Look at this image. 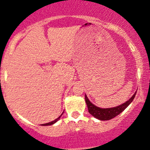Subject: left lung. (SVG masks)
<instances>
[{
    "mask_svg": "<svg viewBox=\"0 0 150 150\" xmlns=\"http://www.w3.org/2000/svg\"><path fill=\"white\" fill-rule=\"evenodd\" d=\"M137 91L134 94L133 96L131 98L128 100H127L125 103L121 104L120 106L115 107H111V108H100V107H96L87 98L86 95H85V100H86V103L88 107V112L91 116H93L94 117L98 119L99 120H110L112 118L116 117L119 114H120L123 110H124L128 105L132 102V100L134 98L135 95H136Z\"/></svg>",
    "mask_w": 150,
    "mask_h": 150,
    "instance_id": "obj_1",
    "label": "left lung"
}]
</instances>
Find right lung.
Masks as SVG:
<instances>
[{"label": "right lung", "mask_w": 150, "mask_h": 150, "mask_svg": "<svg viewBox=\"0 0 150 150\" xmlns=\"http://www.w3.org/2000/svg\"><path fill=\"white\" fill-rule=\"evenodd\" d=\"M63 113H64V112H62V114H61V116H59V118H57L56 120H54V121H52V122H48V123H46V124H43V125H53V124H54V123H55V122H57V121H58V120H59V119H60V118H61V116H62V114H63Z\"/></svg>", "instance_id": "obj_1"}]
</instances>
